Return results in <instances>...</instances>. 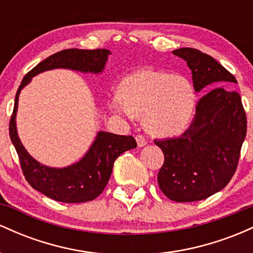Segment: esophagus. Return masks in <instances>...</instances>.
<instances>
[{"instance_id":"esophagus-1","label":"esophagus","mask_w":253,"mask_h":253,"mask_svg":"<svg viewBox=\"0 0 253 253\" xmlns=\"http://www.w3.org/2000/svg\"><path fill=\"white\" fill-rule=\"evenodd\" d=\"M135 140H136V144H138L139 147H143L145 145L147 144V140L144 138L143 135H136L135 136Z\"/></svg>"}]
</instances>
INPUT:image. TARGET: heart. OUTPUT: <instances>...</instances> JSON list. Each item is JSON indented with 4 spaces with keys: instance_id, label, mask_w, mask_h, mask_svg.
I'll list each match as a JSON object with an SVG mask.
<instances>
[{
    "instance_id": "obj_1",
    "label": "heart",
    "mask_w": 253,
    "mask_h": 253,
    "mask_svg": "<svg viewBox=\"0 0 253 253\" xmlns=\"http://www.w3.org/2000/svg\"><path fill=\"white\" fill-rule=\"evenodd\" d=\"M196 94L185 77L163 70H139L119 85L109 100L114 113L128 120L144 117L147 132L159 138L177 136L193 118Z\"/></svg>"
}]
</instances>
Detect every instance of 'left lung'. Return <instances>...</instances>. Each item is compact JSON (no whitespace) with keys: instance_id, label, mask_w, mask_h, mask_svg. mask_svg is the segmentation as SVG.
I'll use <instances>...</instances> for the list:
<instances>
[{"instance_id":"8db88e82","label":"left lung","mask_w":253,"mask_h":253,"mask_svg":"<svg viewBox=\"0 0 253 253\" xmlns=\"http://www.w3.org/2000/svg\"><path fill=\"white\" fill-rule=\"evenodd\" d=\"M185 60L196 92L237 83L213 57L190 47L172 51ZM246 136V114L242 97L223 85L208 91L196 104L189 128L178 138L155 140L164 153L158 184L175 202L205 200L220 191L234 175Z\"/></svg>"}]
</instances>
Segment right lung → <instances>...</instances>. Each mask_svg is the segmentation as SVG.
I'll return each instance as SVG.
<instances>
[{
    "label": "right lung",
    "mask_w": 253,
    "mask_h": 253,
    "mask_svg": "<svg viewBox=\"0 0 253 253\" xmlns=\"http://www.w3.org/2000/svg\"><path fill=\"white\" fill-rule=\"evenodd\" d=\"M109 50H78L69 48L52 54L24 77L15 95L13 115L9 124L10 140L20 158L24 175L31 187L43 195L65 203L88 202L102 193L112 175L115 159L126 151L135 149L132 135H118L100 130L80 161L64 168H53L42 164L25 149L17 134L16 113L19 95L42 72L53 69H68L83 74H102L108 62Z\"/></svg>",
    "instance_id": "1"
}]
</instances>
